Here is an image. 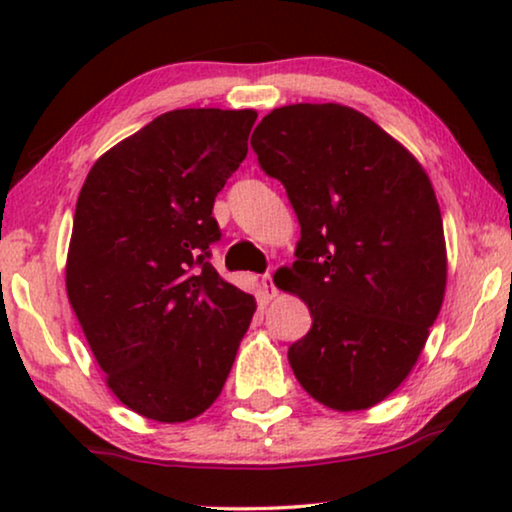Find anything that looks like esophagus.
Instances as JSON below:
<instances>
[{"label": "esophagus", "mask_w": 512, "mask_h": 512, "mask_svg": "<svg viewBox=\"0 0 512 512\" xmlns=\"http://www.w3.org/2000/svg\"><path fill=\"white\" fill-rule=\"evenodd\" d=\"M261 284H263V289H265V296H268V298H275V296H277L275 282H272V275H270V272H268V275H263V277H261Z\"/></svg>", "instance_id": "esophagus-1"}]
</instances>
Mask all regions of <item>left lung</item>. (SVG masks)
Wrapping results in <instances>:
<instances>
[{
  "label": "left lung",
  "mask_w": 512,
  "mask_h": 512,
  "mask_svg": "<svg viewBox=\"0 0 512 512\" xmlns=\"http://www.w3.org/2000/svg\"><path fill=\"white\" fill-rule=\"evenodd\" d=\"M251 149L300 223L296 263L277 275L312 314L289 347L293 375L326 408H373L408 377L443 305L431 181L380 125L333 102L270 111Z\"/></svg>",
  "instance_id": "1"
}]
</instances>
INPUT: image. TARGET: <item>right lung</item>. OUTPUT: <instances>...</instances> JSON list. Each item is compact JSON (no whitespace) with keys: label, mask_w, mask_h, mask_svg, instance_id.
<instances>
[{"label":"right lung","mask_w":512,"mask_h":512,"mask_svg":"<svg viewBox=\"0 0 512 512\" xmlns=\"http://www.w3.org/2000/svg\"><path fill=\"white\" fill-rule=\"evenodd\" d=\"M254 109H174L109 149L76 200L67 296L118 401L188 422L219 398L256 300L209 263L216 193Z\"/></svg>","instance_id":"obj_1"}]
</instances>
